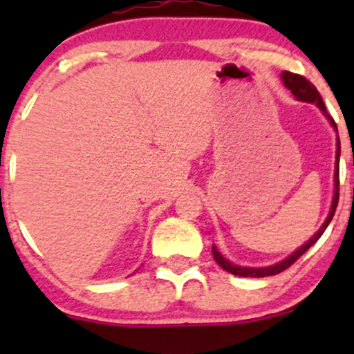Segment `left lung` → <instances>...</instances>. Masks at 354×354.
I'll return each instance as SVG.
<instances>
[{"mask_svg": "<svg viewBox=\"0 0 354 354\" xmlns=\"http://www.w3.org/2000/svg\"><path fill=\"white\" fill-rule=\"evenodd\" d=\"M283 82L284 85L289 88V91L292 92V95H295L296 99H299V101H306V102H315L317 106H319L320 109L326 113V104H324L322 97H320L319 91L315 88V85L312 84L310 80H306L303 75H298V73H291V71H283ZM332 127L335 128V123L334 120H330ZM339 154H341V147H339V140H337V162H335V174H334V180H335V190H334V200H332V207H330V214L329 217L326 219V223L322 224V227H320L319 231H317L315 234L312 236V240L308 241V243H305L301 246V248L296 250L292 255H289L286 260H283V262L276 263V266H270V267H262V269H252V267H240V266H234V263L227 262L226 259H224L223 255H221L219 252L216 250V246H212V255H214V260H216L217 263H219L221 267H223L224 270H227V272L234 274V276H241V277H266V276H276V274L283 272V270H286L288 267H291L292 263L296 262V260L299 259V257L303 255V253L306 252V250L310 248L313 243H317V240H319L320 236L324 234V231H326V227L329 226V223L332 221V217H334V212H335V207H337V202H339Z\"/></svg>", "mask_w": 354, "mask_h": 354, "instance_id": "1", "label": "left lung"}]
</instances>
